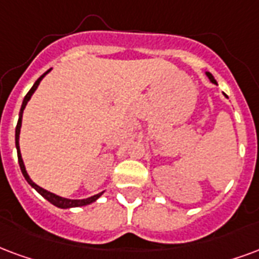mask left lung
I'll list each match as a JSON object with an SVG mask.
<instances>
[{"label": "left lung", "mask_w": 259, "mask_h": 259, "mask_svg": "<svg viewBox=\"0 0 259 259\" xmlns=\"http://www.w3.org/2000/svg\"><path fill=\"white\" fill-rule=\"evenodd\" d=\"M206 74H207V76H208V79H210V81L212 82V83H217V82H215V79H214V76L211 75V74H210V72H206Z\"/></svg>", "instance_id": "1"}]
</instances>
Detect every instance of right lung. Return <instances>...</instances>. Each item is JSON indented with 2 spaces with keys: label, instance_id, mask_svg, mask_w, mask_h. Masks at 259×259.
Instances as JSON below:
<instances>
[{
  "label": "right lung",
  "instance_id": "obj_1",
  "mask_svg": "<svg viewBox=\"0 0 259 259\" xmlns=\"http://www.w3.org/2000/svg\"><path fill=\"white\" fill-rule=\"evenodd\" d=\"M51 70H48L45 74H42L39 78H38L37 81H35V83L32 85V88L28 91V93L26 96H24V100H23V104H22V108H20V112H19V120H17V124H16V135H15V141H16V149H17V159H19V164H20V170H22L23 176H24V178L27 180V183L31 185L32 188L37 189L38 192L41 193L44 198L47 199V200H49V202L52 203V204H55V206H57V207L60 208H70V207H79V206H86V204H91V203H93L96 200V199H99L101 196V193H97V195H95V196H91V198L88 199H66V198H60V196H57V195H55V193L49 192V191H47V189L41 188V187H38L37 184H34L31 181V178L28 177L27 171H26V167H24V163H23V159H22V155H20V148H19V135H20V127H22V116H23V110H24V107H26V104H27V101L30 100V97L32 96V93L35 92V89L38 88V85H39V82H41V79L44 78V76L47 75L48 72H49Z\"/></svg>",
  "mask_w": 259,
  "mask_h": 259
}]
</instances>
